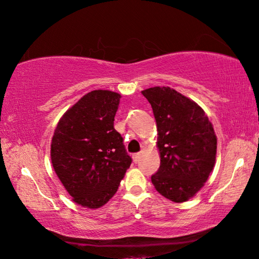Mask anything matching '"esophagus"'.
<instances>
[{"label":"esophagus","instance_id":"esophagus-1","mask_svg":"<svg viewBox=\"0 0 259 259\" xmlns=\"http://www.w3.org/2000/svg\"><path fill=\"white\" fill-rule=\"evenodd\" d=\"M140 156H142V154H140V153H136V154L133 155V159H134V161L136 162V163H137V162L139 161Z\"/></svg>","mask_w":259,"mask_h":259}]
</instances>
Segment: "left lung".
<instances>
[{"label": "left lung", "instance_id": "1", "mask_svg": "<svg viewBox=\"0 0 259 259\" xmlns=\"http://www.w3.org/2000/svg\"><path fill=\"white\" fill-rule=\"evenodd\" d=\"M142 94L151 104L157 129L160 168L152 176L155 190L176 203L192 199L216 163L217 137L202 108L169 87Z\"/></svg>", "mask_w": 259, "mask_h": 259}]
</instances>
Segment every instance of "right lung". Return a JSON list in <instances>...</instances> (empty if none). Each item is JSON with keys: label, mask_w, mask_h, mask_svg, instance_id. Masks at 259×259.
<instances>
[{"label": "right lung", "mask_w": 259, "mask_h": 259, "mask_svg": "<svg viewBox=\"0 0 259 259\" xmlns=\"http://www.w3.org/2000/svg\"><path fill=\"white\" fill-rule=\"evenodd\" d=\"M121 95L94 90L68 108L51 140V163L74 202L97 209L113 198L131 157L114 116Z\"/></svg>", "instance_id": "obj_1"}]
</instances>
